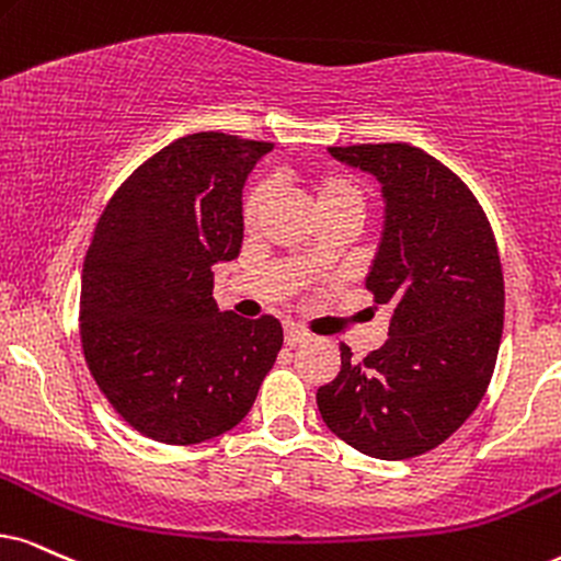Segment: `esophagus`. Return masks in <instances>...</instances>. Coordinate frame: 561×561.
Masks as SVG:
<instances>
[{"label": "esophagus", "mask_w": 561, "mask_h": 561, "mask_svg": "<svg viewBox=\"0 0 561 561\" xmlns=\"http://www.w3.org/2000/svg\"><path fill=\"white\" fill-rule=\"evenodd\" d=\"M305 339H308V331L300 329V325H295V323L285 325V344L287 346H297L300 342H305Z\"/></svg>", "instance_id": "34e87169"}]
</instances>
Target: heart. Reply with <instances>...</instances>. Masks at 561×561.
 I'll use <instances>...</instances> for the list:
<instances>
[{
  "instance_id": "obj_1",
  "label": "heart",
  "mask_w": 561,
  "mask_h": 561,
  "mask_svg": "<svg viewBox=\"0 0 561 561\" xmlns=\"http://www.w3.org/2000/svg\"><path fill=\"white\" fill-rule=\"evenodd\" d=\"M310 196H313L318 215L323 219L331 217H357L363 222L367 209V191L357 175L344 173V170H321L305 179ZM268 202V186L264 181L253 183L243 196V225L253 230L264 215Z\"/></svg>"
}]
</instances>
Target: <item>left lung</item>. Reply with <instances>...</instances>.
<instances>
[{
	"label": "left lung",
	"mask_w": 561,
	"mask_h": 561,
	"mask_svg": "<svg viewBox=\"0 0 561 561\" xmlns=\"http://www.w3.org/2000/svg\"><path fill=\"white\" fill-rule=\"evenodd\" d=\"M378 175L386 232L367 276L391 305L388 342L318 388L323 422L354 450L382 460L445 443L484 399L505 325L497 238L479 198L448 165L407 141L329 147Z\"/></svg>",
	"instance_id": "left-lung-1"
}]
</instances>
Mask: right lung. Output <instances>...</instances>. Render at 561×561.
Returning a JSON list of instances; mask_svg holds the SVG:
<instances>
[{
    "instance_id": "right-lung-1",
    "label": "right lung",
    "mask_w": 561,
    "mask_h": 561,
    "mask_svg": "<svg viewBox=\"0 0 561 561\" xmlns=\"http://www.w3.org/2000/svg\"><path fill=\"white\" fill-rule=\"evenodd\" d=\"M272 141L198 131L113 191L82 266L84 363L126 424L194 445L243 422L282 350V323L219 313L217 261L243 243L245 175Z\"/></svg>"
}]
</instances>
